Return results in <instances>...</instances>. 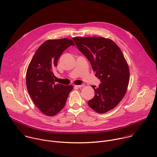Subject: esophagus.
<instances>
[{"instance_id":"esophagus-1","label":"esophagus","mask_w":157,"mask_h":157,"mask_svg":"<svg viewBox=\"0 0 157 157\" xmlns=\"http://www.w3.org/2000/svg\"><path fill=\"white\" fill-rule=\"evenodd\" d=\"M76 86V87H82L84 86V84H81V85H76V86Z\"/></svg>"}]
</instances>
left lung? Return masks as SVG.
<instances>
[{
    "label": "left lung",
    "mask_w": 157,
    "mask_h": 157,
    "mask_svg": "<svg viewBox=\"0 0 157 157\" xmlns=\"http://www.w3.org/2000/svg\"><path fill=\"white\" fill-rule=\"evenodd\" d=\"M78 49L91 63L101 83L92 86L94 97L87 102L100 114L114 108L122 99L129 81V70L117 44L103 37H75Z\"/></svg>",
    "instance_id": "left-lung-1"
}]
</instances>
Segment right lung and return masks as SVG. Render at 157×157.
Instances as JSON below:
<instances>
[{
	"mask_svg": "<svg viewBox=\"0 0 157 157\" xmlns=\"http://www.w3.org/2000/svg\"><path fill=\"white\" fill-rule=\"evenodd\" d=\"M71 45L69 38L48 40L35 52L28 67L26 84L28 92L41 113L53 116L64 107L73 86L56 84L53 70L63 52Z\"/></svg>",
	"mask_w": 157,
	"mask_h": 157,
	"instance_id": "obj_1",
	"label": "right lung"
}]
</instances>
